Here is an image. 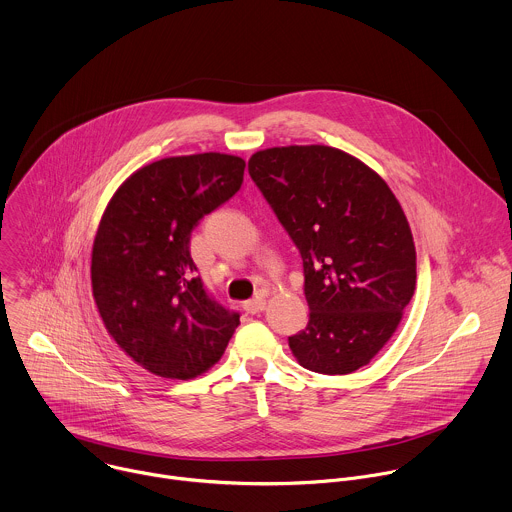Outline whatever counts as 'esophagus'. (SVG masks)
<instances>
[{"mask_svg": "<svg viewBox=\"0 0 512 512\" xmlns=\"http://www.w3.org/2000/svg\"><path fill=\"white\" fill-rule=\"evenodd\" d=\"M243 309H245L247 313H251V315L261 313V311L265 309V299L255 297V299H251V301H245V303H243Z\"/></svg>", "mask_w": 512, "mask_h": 512, "instance_id": "1", "label": "esophagus"}]
</instances>
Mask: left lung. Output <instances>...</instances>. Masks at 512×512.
I'll return each mask as SVG.
<instances>
[{"mask_svg": "<svg viewBox=\"0 0 512 512\" xmlns=\"http://www.w3.org/2000/svg\"><path fill=\"white\" fill-rule=\"evenodd\" d=\"M249 175L303 259L309 323L289 337L301 367L347 375L397 331L417 283L405 211L385 179L329 145L271 147Z\"/></svg>", "mask_w": 512, "mask_h": 512, "instance_id": "obj_1", "label": "left lung"}]
</instances>
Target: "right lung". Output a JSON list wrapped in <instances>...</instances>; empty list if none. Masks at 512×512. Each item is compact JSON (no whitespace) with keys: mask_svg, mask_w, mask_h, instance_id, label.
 I'll return each instance as SVG.
<instances>
[{"mask_svg":"<svg viewBox=\"0 0 512 512\" xmlns=\"http://www.w3.org/2000/svg\"><path fill=\"white\" fill-rule=\"evenodd\" d=\"M245 161L165 157L129 175L107 203L91 251L99 317L119 349L165 379H195L225 353L239 313L213 301L189 253L197 223L231 199Z\"/></svg>","mask_w":512,"mask_h":512,"instance_id":"1","label":"right lung"}]
</instances>
